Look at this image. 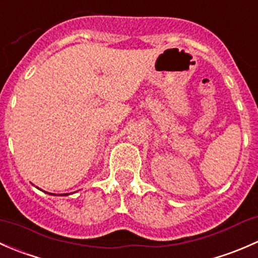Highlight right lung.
Returning <instances> with one entry per match:
<instances>
[{"instance_id": "right-lung-1", "label": "right lung", "mask_w": 258, "mask_h": 258, "mask_svg": "<svg viewBox=\"0 0 258 258\" xmlns=\"http://www.w3.org/2000/svg\"><path fill=\"white\" fill-rule=\"evenodd\" d=\"M47 194H48V192H47ZM49 195H55V194H49ZM59 195H62V194H59ZM63 195H68V194H63Z\"/></svg>"}]
</instances>
